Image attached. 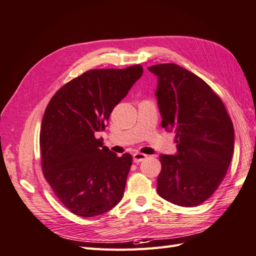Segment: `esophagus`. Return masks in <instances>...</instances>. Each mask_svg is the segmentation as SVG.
<instances>
[{
	"label": "esophagus",
	"mask_w": 256,
	"mask_h": 256,
	"mask_svg": "<svg viewBox=\"0 0 256 256\" xmlns=\"http://www.w3.org/2000/svg\"><path fill=\"white\" fill-rule=\"evenodd\" d=\"M146 158H147V155H145V154H142V152H135L133 155L134 162H140Z\"/></svg>",
	"instance_id": "1"
}]
</instances>
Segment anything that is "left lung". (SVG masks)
I'll return each mask as SVG.
<instances>
[{
    "mask_svg": "<svg viewBox=\"0 0 256 256\" xmlns=\"http://www.w3.org/2000/svg\"><path fill=\"white\" fill-rule=\"evenodd\" d=\"M158 77L162 126L174 130L178 154L160 155L157 192L178 206L195 207L220 186L232 158L234 130L210 85L174 63L148 68Z\"/></svg>",
    "mask_w": 256,
    "mask_h": 256,
    "instance_id": "left-lung-1",
    "label": "left lung"
}]
</instances>
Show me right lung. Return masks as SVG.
<instances>
[{
    "label": "right lung",
    "mask_w": 256,
    "mask_h": 256,
    "mask_svg": "<svg viewBox=\"0 0 256 256\" xmlns=\"http://www.w3.org/2000/svg\"><path fill=\"white\" fill-rule=\"evenodd\" d=\"M142 74L140 64L87 70L58 89L46 106L41 168L56 198L77 216L101 215L122 198L132 156H116L94 134L106 128L112 110Z\"/></svg>",
    "instance_id": "right-lung-1"
}]
</instances>
